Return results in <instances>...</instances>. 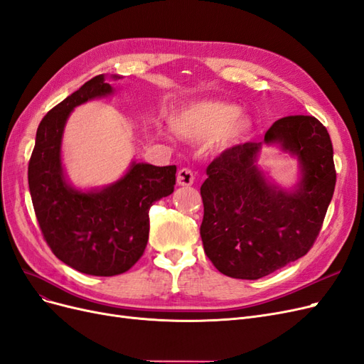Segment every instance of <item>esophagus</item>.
Masks as SVG:
<instances>
[{"mask_svg": "<svg viewBox=\"0 0 364 364\" xmlns=\"http://www.w3.org/2000/svg\"><path fill=\"white\" fill-rule=\"evenodd\" d=\"M194 179H196V176L190 168H182L178 171L176 181H178L179 186H190L194 183Z\"/></svg>", "mask_w": 364, "mask_h": 364, "instance_id": "obj_1", "label": "esophagus"}]
</instances>
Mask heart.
Returning <instances> with one entry per match:
<instances>
[{
	"label": "heart",
	"instance_id": "1",
	"mask_svg": "<svg viewBox=\"0 0 364 364\" xmlns=\"http://www.w3.org/2000/svg\"><path fill=\"white\" fill-rule=\"evenodd\" d=\"M240 107L224 101H198L188 104L171 116V127L193 141L214 139L220 149L242 143L253 131V120Z\"/></svg>",
	"mask_w": 364,
	"mask_h": 364
}]
</instances>
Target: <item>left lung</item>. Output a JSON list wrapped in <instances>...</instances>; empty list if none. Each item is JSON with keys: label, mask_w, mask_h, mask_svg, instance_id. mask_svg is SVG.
Wrapping results in <instances>:
<instances>
[{"label": "left lung", "mask_w": 364, "mask_h": 364, "mask_svg": "<svg viewBox=\"0 0 364 364\" xmlns=\"http://www.w3.org/2000/svg\"><path fill=\"white\" fill-rule=\"evenodd\" d=\"M262 144H279L300 162L292 191L271 184L257 167ZM200 188L205 253L233 279L257 280L307 255L319 235L336 186L333 144L313 116H287L267 131L263 143H244L206 168Z\"/></svg>", "instance_id": "8db88e82"}]
</instances>
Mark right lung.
Here are the masks:
<instances>
[{
  "label": "right lung",
  "instance_id": "obj_1",
  "mask_svg": "<svg viewBox=\"0 0 364 364\" xmlns=\"http://www.w3.org/2000/svg\"><path fill=\"white\" fill-rule=\"evenodd\" d=\"M112 93L105 75H97L55 105L37 128L28 164L30 194L46 244L70 268L99 277L127 272L143 256L149 209L176 183V166L135 161L123 178L99 190L81 191L66 181L61 140L68 117L75 107Z\"/></svg>",
  "mask_w": 364,
  "mask_h": 364
}]
</instances>
